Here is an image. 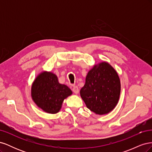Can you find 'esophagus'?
<instances>
[{"instance_id": "esophagus-1", "label": "esophagus", "mask_w": 152, "mask_h": 152, "mask_svg": "<svg viewBox=\"0 0 152 152\" xmlns=\"http://www.w3.org/2000/svg\"><path fill=\"white\" fill-rule=\"evenodd\" d=\"M72 91L75 94H78V93H79V89L77 86H74L73 87Z\"/></svg>"}]
</instances>
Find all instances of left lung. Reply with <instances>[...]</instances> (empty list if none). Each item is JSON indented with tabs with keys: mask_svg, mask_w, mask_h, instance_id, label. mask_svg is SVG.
<instances>
[{
	"mask_svg": "<svg viewBox=\"0 0 152 152\" xmlns=\"http://www.w3.org/2000/svg\"><path fill=\"white\" fill-rule=\"evenodd\" d=\"M121 85L117 71L107 62L94 65L87 73L80 94L86 107L96 115H106L116 107Z\"/></svg>",
	"mask_w": 152,
	"mask_h": 152,
	"instance_id": "8db88e82",
	"label": "left lung"
}]
</instances>
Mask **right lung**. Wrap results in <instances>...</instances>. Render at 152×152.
<instances>
[{"label": "right lung", "mask_w": 152, "mask_h": 152, "mask_svg": "<svg viewBox=\"0 0 152 152\" xmlns=\"http://www.w3.org/2000/svg\"><path fill=\"white\" fill-rule=\"evenodd\" d=\"M72 94L69 87L59 82L51 72L43 71L36 77L31 87V96L37 107L48 113L59 112L63 101Z\"/></svg>", "instance_id": "obj_1"}]
</instances>
